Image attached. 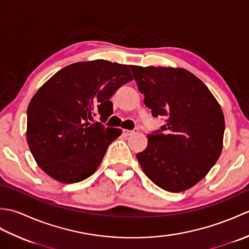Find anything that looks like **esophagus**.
<instances>
[{"instance_id":"1","label":"esophagus","mask_w":249,"mask_h":249,"mask_svg":"<svg viewBox=\"0 0 249 249\" xmlns=\"http://www.w3.org/2000/svg\"><path fill=\"white\" fill-rule=\"evenodd\" d=\"M137 131H138V129H134V130H129V129H123V134H124L125 136L129 137V136H133V135L137 134Z\"/></svg>"}]
</instances>
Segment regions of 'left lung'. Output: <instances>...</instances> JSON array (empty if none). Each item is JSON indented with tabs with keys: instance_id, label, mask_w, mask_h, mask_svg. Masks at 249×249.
<instances>
[{
	"instance_id": "obj_1",
	"label": "left lung",
	"mask_w": 249,
	"mask_h": 249,
	"mask_svg": "<svg viewBox=\"0 0 249 249\" xmlns=\"http://www.w3.org/2000/svg\"><path fill=\"white\" fill-rule=\"evenodd\" d=\"M129 67L152 115L163 116L167 123L147 136L146 149L137 160L158 187L184 192L218 160L225 131L223 110L205 84L186 70Z\"/></svg>"
}]
</instances>
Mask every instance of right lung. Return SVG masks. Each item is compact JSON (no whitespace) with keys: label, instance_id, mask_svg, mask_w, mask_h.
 I'll list each match as a JSON object with an SVG mask.
<instances>
[{"label":"right lung","instance_id":"add662e5","mask_svg":"<svg viewBox=\"0 0 249 249\" xmlns=\"http://www.w3.org/2000/svg\"><path fill=\"white\" fill-rule=\"evenodd\" d=\"M133 80L127 65L105 60L73 63L57 71L31 99L26 140L41 170L61 183L81 182L102 162L122 130L91 123L112 113L110 98Z\"/></svg>","mask_w":249,"mask_h":249}]
</instances>
